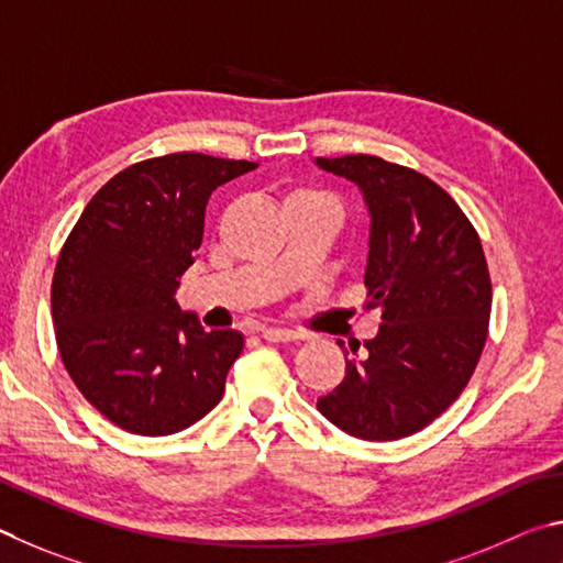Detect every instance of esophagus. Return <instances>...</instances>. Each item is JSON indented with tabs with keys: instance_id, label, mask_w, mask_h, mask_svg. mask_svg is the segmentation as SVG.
I'll return each mask as SVG.
<instances>
[{
	"instance_id": "34e87169",
	"label": "esophagus",
	"mask_w": 563,
	"mask_h": 563,
	"mask_svg": "<svg viewBox=\"0 0 563 563\" xmlns=\"http://www.w3.org/2000/svg\"><path fill=\"white\" fill-rule=\"evenodd\" d=\"M262 339L274 341V343H289V341H299L301 336L297 331H287V329H264Z\"/></svg>"
}]
</instances>
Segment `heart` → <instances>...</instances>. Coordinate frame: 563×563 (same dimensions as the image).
I'll return each instance as SVG.
<instances>
[{
	"label": "heart",
	"mask_w": 563,
	"mask_h": 563,
	"mask_svg": "<svg viewBox=\"0 0 563 563\" xmlns=\"http://www.w3.org/2000/svg\"><path fill=\"white\" fill-rule=\"evenodd\" d=\"M289 200H323V202H331V197L321 195V192H313V190H297V192H291L287 197V202Z\"/></svg>",
	"instance_id": "obj_1"
}]
</instances>
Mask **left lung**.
Masks as SVG:
<instances>
[{"mask_svg":"<svg viewBox=\"0 0 563 563\" xmlns=\"http://www.w3.org/2000/svg\"><path fill=\"white\" fill-rule=\"evenodd\" d=\"M313 163L363 195L371 217L363 282L368 307L383 317L363 351L351 346L346 378L317 408L353 438H408L445 412L475 373L492 309L485 252L465 212L430 177L376 155Z\"/></svg>","mask_w":563,"mask_h":563,"instance_id":"left-lung-1","label":"left lung"}]
</instances>
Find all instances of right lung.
<instances>
[{
	"instance_id": "right-lung-1",
	"label": "right lung",
	"mask_w": 563,
	"mask_h": 563,
	"mask_svg": "<svg viewBox=\"0 0 563 563\" xmlns=\"http://www.w3.org/2000/svg\"><path fill=\"white\" fill-rule=\"evenodd\" d=\"M256 163L173 153L111 177L78 217L52 284L68 376L113 426L173 435L222 400L244 336L205 331L175 294L195 264L217 187Z\"/></svg>"
}]
</instances>
